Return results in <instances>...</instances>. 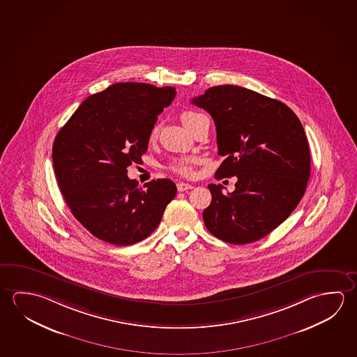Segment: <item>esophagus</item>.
Masks as SVG:
<instances>
[{"label": "esophagus", "mask_w": 357, "mask_h": 357, "mask_svg": "<svg viewBox=\"0 0 357 357\" xmlns=\"http://www.w3.org/2000/svg\"><path fill=\"white\" fill-rule=\"evenodd\" d=\"M193 185L192 184H188V183H178L176 184V189L179 190V192H185V190H189V189H192Z\"/></svg>", "instance_id": "34e87169"}]
</instances>
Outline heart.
I'll return each mask as SVG.
<instances>
[{"label":"heart","mask_w":357,"mask_h":357,"mask_svg":"<svg viewBox=\"0 0 357 357\" xmlns=\"http://www.w3.org/2000/svg\"><path fill=\"white\" fill-rule=\"evenodd\" d=\"M198 114L199 113H195V112H183L181 116V122L187 128H189L190 123ZM157 135H158V128L154 127L152 129V132H151V135H149V139L154 141L157 138ZM198 163L199 159L197 157H184V158H176L174 160H172V163L169 164V168L170 170H173L176 174L192 176L194 174V168H195V165Z\"/></svg>","instance_id":"b5f03b06"}]
</instances>
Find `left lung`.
I'll use <instances>...</instances> for the list:
<instances>
[{"label": "left lung", "instance_id": "left-lung-1", "mask_svg": "<svg viewBox=\"0 0 357 357\" xmlns=\"http://www.w3.org/2000/svg\"><path fill=\"white\" fill-rule=\"evenodd\" d=\"M192 103L215 123L218 154L224 157L215 178H238L228 195L222 184L208 185L205 227L235 245L261 239L291 214L306 190L310 149L303 124L280 100L239 86L211 87Z\"/></svg>", "mask_w": 357, "mask_h": 357}]
</instances>
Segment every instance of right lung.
<instances>
[{
    "mask_svg": "<svg viewBox=\"0 0 357 357\" xmlns=\"http://www.w3.org/2000/svg\"><path fill=\"white\" fill-rule=\"evenodd\" d=\"M176 88L116 83L89 96L53 142L56 179L72 214L96 238L132 245L157 229L176 197V184L157 179L138 187L127 167L139 163L158 114Z\"/></svg>",
    "mask_w": 357,
    "mask_h": 357,
    "instance_id": "obj_1",
    "label": "right lung"
}]
</instances>
